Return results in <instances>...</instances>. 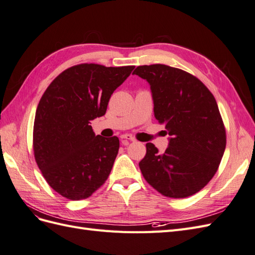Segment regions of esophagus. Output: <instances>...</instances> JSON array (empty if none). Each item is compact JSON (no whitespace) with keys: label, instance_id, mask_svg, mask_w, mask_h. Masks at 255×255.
<instances>
[{"label":"esophagus","instance_id":"34e87169","mask_svg":"<svg viewBox=\"0 0 255 255\" xmlns=\"http://www.w3.org/2000/svg\"><path fill=\"white\" fill-rule=\"evenodd\" d=\"M120 137H121V139H122V140L135 141V138H134L132 135H129V134H123V135H121Z\"/></svg>","mask_w":255,"mask_h":255}]
</instances>
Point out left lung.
Returning <instances> with one entry per match:
<instances>
[{
	"label": "left lung",
	"instance_id": "left-lung-1",
	"mask_svg": "<svg viewBox=\"0 0 255 255\" xmlns=\"http://www.w3.org/2000/svg\"><path fill=\"white\" fill-rule=\"evenodd\" d=\"M133 74L149 83L154 116L170 136L163 154L145 144L143 177L166 197L195 195L212 180L226 150L217 102L201 81L181 69L156 64L137 67Z\"/></svg>",
	"mask_w": 255,
	"mask_h": 255
}]
</instances>
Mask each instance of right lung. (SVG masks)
I'll return each instance as SVG.
<instances>
[{
    "mask_svg": "<svg viewBox=\"0 0 255 255\" xmlns=\"http://www.w3.org/2000/svg\"><path fill=\"white\" fill-rule=\"evenodd\" d=\"M134 68L81 64L44 91L35 116L34 154L45 181L63 197L86 199L109 177L119 139L96 136L89 125L105 115L113 92Z\"/></svg>",
    "mask_w": 255,
    "mask_h": 255,
    "instance_id": "add662e5",
    "label": "right lung"
}]
</instances>
